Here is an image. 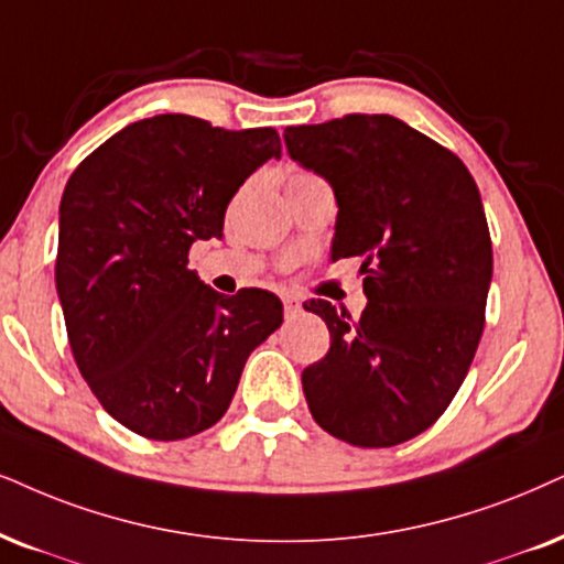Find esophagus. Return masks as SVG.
<instances>
[{
    "label": "esophagus",
    "mask_w": 564,
    "mask_h": 564,
    "mask_svg": "<svg viewBox=\"0 0 564 564\" xmlns=\"http://www.w3.org/2000/svg\"><path fill=\"white\" fill-rule=\"evenodd\" d=\"M299 310H302V304H299L294 296H283V312H286V317H289V319H291V317H296V315H299Z\"/></svg>",
    "instance_id": "esophagus-1"
}]
</instances>
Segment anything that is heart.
<instances>
[{
	"mask_svg": "<svg viewBox=\"0 0 564 564\" xmlns=\"http://www.w3.org/2000/svg\"><path fill=\"white\" fill-rule=\"evenodd\" d=\"M299 174H304V171H299ZM299 174H294V176H299Z\"/></svg>",
	"mask_w": 564,
	"mask_h": 564,
	"instance_id": "1",
	"label": "heart"
}]
</instances>
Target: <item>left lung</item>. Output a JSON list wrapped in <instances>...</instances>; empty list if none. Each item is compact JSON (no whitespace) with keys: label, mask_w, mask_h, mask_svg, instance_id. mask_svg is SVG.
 <instances>
[{"label":"left lung","mask_w":564,"mask_h":564,"mask_svg":"<svg viewBox=\"0 0 564 564\" xmlns=\"http://www.w3.org/2000/svg\"><path fill=\"white\" fill-rule=\"evenodd\" d=\"M289 155L335 192L333 260L361 258L367 310L330 302V351L306 367V405L327 434L393 447L437 422L484 333L491 239L458 155L390 113L286 127Z\"/></svg>","instance_id":"obj_1"}]
</instances>
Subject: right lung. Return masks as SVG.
I'll use <instances>...</instances> for the list:
<instances>
[{"instance_id": "add662e5", "label": "right lung", "mask_w": 564, "mask_h": 564, "mask_svg": "<svg viewBox=\"0 0 564 564\" xmlns=\"http://www.w3.org/2000/svg\"><path fill=\"white\" fill-rule=\"evenodd\" d=\"M268 159H281L273 127L159 113L98 145L64 187L54 273L69 348L134 434L171 442L216 424L283 323L270 291L224 296L187 268L192 241L224 237L231 197Z\"/></svg>"}]
</instances>
